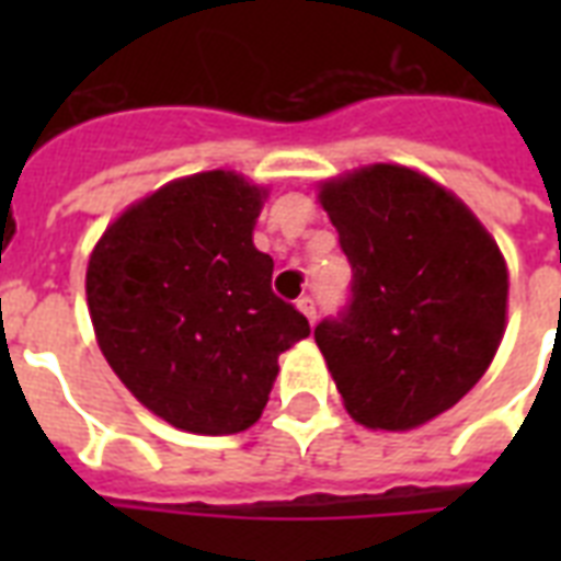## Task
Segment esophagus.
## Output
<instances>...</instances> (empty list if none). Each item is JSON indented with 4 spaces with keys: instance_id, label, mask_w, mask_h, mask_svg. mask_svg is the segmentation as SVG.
Masks as SVG:
<instances>
[{
    "instance_id": "esophagus-1",
    "label": "esophagus",
    "mask_w": 561,
    "mask_h": 561,
    "mask_svg": "<svg viewBox=\"0 0 561 561\" xmlns=\"http://www.w3.org/2000/svg\"><path fill=\"white\" fill-rule=\"evenodd\" d=\"M297 308H299V311H302V314L308 317V323H314V320H317V302H314V297H299L297 299Z\"/></svg>"
}]
</instances>
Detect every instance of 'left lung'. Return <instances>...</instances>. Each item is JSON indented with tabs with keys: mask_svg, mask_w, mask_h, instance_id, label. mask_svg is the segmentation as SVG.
Returning a JSON list of instances; mask_svg holds the SVG:
<instances>
[{
	"mask_svg": "<svg viewBox=\"0 0 561 561\" xmlns=\"http://www.w3.org/2000/svg\"><path fill=\"white\" fill-rule=\"evenodd\" d=\"M352 264L350 302L314 329L355 422L410 431L454 408L495 358L506 262L451 192L404 165L320 188Z\"/></svg>",
	"mask_w": 561,
	"mask_h": 561,
	"instance_id": "1",
	"label": "left lung"
}]
</instances>
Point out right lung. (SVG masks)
Masks as SVG:
<instances>
[{"instance_id":"1","label":"right lung","mask_w":561,"mask_h":561,"mask_svg":"<svg viewBox=\"0 0 561 561\" xmlns=\"http://www.w3.org/2000/svg\"><path fill=\"white\" fill-rule=\"evenodd\" d=\"M264 188L232 171L174 180L116 218L87 267L95 337L145 408L192 434L259 422L279 355L311 334L253 244Z\"/></svg>"}]
</instances>
